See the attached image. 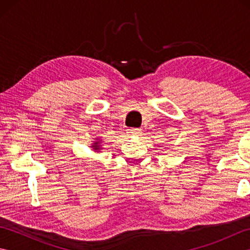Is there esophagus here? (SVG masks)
Listing matches in <instances>:
<instances>
[{"label":"esophagus","mask_w":250,"mask_h":250,"mask_svg":"<svg viewBox=\"0 0 250 250\" xmlns=\"http://www.w3.org/2000/svg\"><path fill=\"white\" fill-rule=\"evenodd\" d=\"M128 134L130 136H133V137H139L142 135V130L141 129H130L128 130Z\"/></svg>","instance_id":"1"}]
</instances>
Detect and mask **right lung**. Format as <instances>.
I'll list each match as a JSON object with an SVG mask.
<instances>
[{
  "mask_svg": "<svg viewBox=\"0 0 250 250\" xmlns=\"http://www.w3.org/2000/svg\"><path fill=\"white\" fill-rule=\"evenodd\" d=\"M95 141L94 142H92V144H91V147L92 148V150L93 151H95V152H100V150L102 149V140L101 139H99V137H97V139H94Z\"/></svg>",
  "mask_w": 250,
  "mask_h": 250,
  "instance_id": "obj_1",
  "label": "right lung"
}]
</instances>
